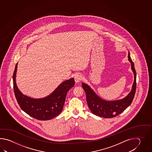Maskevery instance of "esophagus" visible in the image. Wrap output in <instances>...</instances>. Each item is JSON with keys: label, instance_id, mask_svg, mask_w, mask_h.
Segmentation results:
<instances>
[{"label": "esophagus", "instance_id": "34e87169", "mask_svg": "<svg viewBox=\"0 0 152 152\" xmlns=\"http://www.w3.org/2000/svg\"><path fill=\"white\" fill-rule=\"evenodd\" d=\"M82 76H81V75H80V74H76V75H75V81L76 82V83H79V82H80L81 80H82Z\"/></svg>", "mask_w": 152, "mask_h": 152}]
</instances>
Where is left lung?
<instances>
[{
  "instance_id": "obj_1",
  "label": "left lung",
  "mask_w": 152,
  "mask_h": 152,
  "mask_svg": "<svg viewBox=\"0 0 152 152\" xmlns=\"http://www.w3.org/2000/svg\"><path fill=\"white\" fill-rule=\"evenodd\" d=\"M128 60L131 64L132 69L134 75V81L132 91L123 99L113 101L103 100L97 95L88 85L84 83L81 84L86 94L88 107L94 115L105 118H113L122 113L132 103L136 88V73L129 52Z\"/></svg>"
}]
</instances>
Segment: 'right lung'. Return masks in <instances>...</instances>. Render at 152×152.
<instances>
[{
	"instance_id": "add662e5",
	"label": "right lung",
	"mask_w": 152,
	"mask_h": 152,
	"mask_svg": "<svg viewBox=\"0 0 152 152\" xmlns=\"http://www.w3.org/2000/svg\"><path fill=\"white\" fill-rule=\"evenodd\" d=\"M17 63L13 74V90L20 107L29 116L37 120L47 121L61 113L67 94L75 85L73 78L62 82L47 97L34 99L24 95L18 88L16 83Z\"/></svg>"
}]
</instances>
